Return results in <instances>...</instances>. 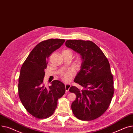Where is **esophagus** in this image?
<instances>
[{
  "label": "esophagus",
  "instance_id": "obj_1",
  "mask_svg": "<svg viewBox=\"0 0 133 133\" xmlns=\"http://www.w3.org/2000/svg\"><path fill=\"white\" fill-rule=\"evenodd\" d=\"M65 87L66 92H69L70 87H71V85L69 84H65Z\"/></svg>",
  "mask_w": 133,
  "mask_h": 133
}]
</instances>
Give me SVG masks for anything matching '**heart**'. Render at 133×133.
<instances>
[{
    "label": "heart",
    "mask_w": 133,
    "mask_h": 133,
    "mask_svg": "<svg viewBox=\"0 0 133 133\" xmlns=\"http://www.w3.org/2000/svg\"><path fill=\"white\" fill-rule=\"evenodd\" d=\"M70 51L69 50H64L63 51ZM70 52H71V51H70ZM72 74L73 73H72V71H71V70H68V71H65L63 73H62V75H61L62 79L65 82H68L70 79H71V77L72 76Z\"/></svg>",
    "instance_id": "heart-1"
}]
</instances>
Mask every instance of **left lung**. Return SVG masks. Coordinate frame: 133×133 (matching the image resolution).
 <instances>
[{
    "instance_id": "left-lung-1",
    "label": "left lung",
    "mask_w": 133,
    "mask_h": 133,
    "mask_svg": "<svg viewBox=\"0 0 133 133\" xmlns=\"http://www.w3.org/2000/svg\"><path fill=\"white\" fill-rule=\"evenodd\" d=\"M65 45L79 54L82 59L74 82L83 89L71 87L69 90L76 95L71 104L73 113L81 120L96 119L107 110L114 94L110 63L103 52L91 41L69 40Z\"/></svg>"
}]
</instances>
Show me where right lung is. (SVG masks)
Wrapping results in <instances>:
<instances>
[{
  "instance_id": "1",
  "label": "right lung",
  "mask_w": 133,
  "mask_h": 133,
  "mask_svg": "<svg viewBox=\"0 0 133 133\" xmlns=\"http://www.w3.org/2000/svg\"><path fill=\"white\" fill-rule=\"evenodd\" d=\"M65 42L64 39H49L37 44L23 63L19 78L18 92L21 103L28 113L37 119L52 115L57 100L65 92L64 84L55 80L46 87L44 69L50 55Z\"/></svg>"
}]
</instances>
